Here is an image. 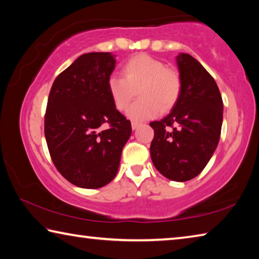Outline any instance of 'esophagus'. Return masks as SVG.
<instances>
[{
	"label": "esophagus",
	"instance_id": "obj_1",
	"mask_svg": "<svg viewBox=\"0 0 259 259\" xmlns=\"http://www.w3.org/2000/svg\"><path fill=\"white\" fill-rule=\"evenodd\" d=\"M139 125H140V123H139V122H137V121H133V122H131V126H133L134 130L137 129Z\"/></svg>",
	"mask_w": 259,
	"mask_h": 259
}]
</instances>
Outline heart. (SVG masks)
Masks as SVG:
<instances>
[{
	"label": "heart",
	"instance_id": "obj_1",
	"mask_svg": "<svg viewBox=\"0 0 259 259\" xmlns=\"http://www.w3.org/2000/svg\"><path fill=\"white\" fill-rule=\"evenodd\" d=\"M122 75H111L107 90L114 106L123 112L138 91L139 100L129 108L128 116L135 121L153 119L168 112L177 104L182 93V78L176 69L146 54H138L125 61Z\"/></svg>",
	"mask_w": 259,
	"mask_h": 259
}]
</instances>
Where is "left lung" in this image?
<instances>
[{
	"label": "left lung",
	"instance_id": "8db88e82",
	"mask_svg": "<svg viewBox=\"0 0 259 259\" xmlns=\"http://www.w3.org/2000/svg\"><path fill=\"white\" fill-rule=\"evenodd\" d=\"M182 93L171 112L154 129L153 164L170 181L186 182L202 171L218 145L223 99L213 77L188 54L177 57Z\"/></svg>",
	"mask_w": 259,
	"mask_h": 259
}]
</instances>
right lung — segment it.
Segmentation results:
<instances>
[{
  "instance_id": "right-lung-1",
  "label": "right lung",
  "mask_w": 259,
  "mask_h": 259,
  "mask_svg": "<svg viewBox=\"0 0 259 259\" xmlns=\"http://www.w3.org/2000/svg\"><path fill=\"white\" fill-rule=\"evenodd\" d=\"M114 68L109 52L82 55L56 77L48 98L45 135L51 160L61 176L82 188L113 181L133 131L109 97Z\"/></svg>"
}]
</instances>
